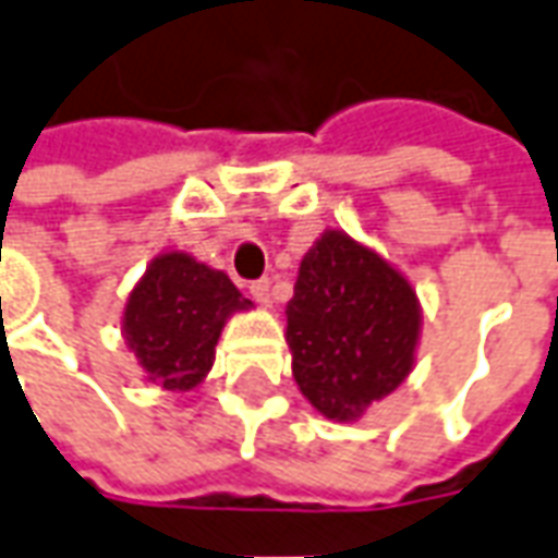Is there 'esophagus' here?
Wrapping results in <instances>:
<instances>
[{
  "mask_svg": "<svg viewBox=\"0 0 558 558\" xmlns=\"http://www.w3.org/2000/svg\"><path fill=\"white\" fill-rule=\"evenodd\" d=\"M248 291H252V298H255L260 306H272L270 279H257V282H252V286H248Z\"/></svg>",
  "mask_w": 558,
  "mask_h": 558,
  "instance_id": "1",
  "label": "esophagus"
}]
</instances>
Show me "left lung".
Returning <instances> with one entry per match:
<instances>
[{
	"instance_id": "1",
	"label": "left lung",
	"mask_w": 558,
	"mask_h": 558,
	"mask_svg": "<svg viewBox=\"0 0 558 558\" xmlns=\"http://www.w3.org/2000/svg\"><path fill=\"white\" fill-rule=\"evenodd\" d=\"M286 316L294 383L333 422H359L416 364V288L343 230H325L303 255Z\"/></svg>"
}]
</instances>
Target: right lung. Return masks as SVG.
I'll use <instances>...</instances> for the list:
<instances>
[{"label":"right lung","instance_id":"1","mask_svg":"<svg viewBox=\"0 0 558 558\" xmlns=\"http://www.w3.org/2000/svg\"><path fill=\"white\" fill-rule=\"evenodd\" d=\"M228 272L187 252L157 255L126 298V349L145 376L167 391H191L215 364V345L230 316L252 310Z\"/></svg>","mask_w":558,"mask_h":558}]
</instances>
